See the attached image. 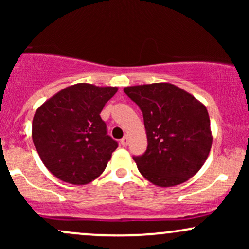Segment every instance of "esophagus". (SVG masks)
Listing matches in <instances>:
<instances>
[{
	"instance_id": "34e87169",
	"label": "esophagus",
	"mask_w": 249,
	"mask_h": 249,
	"mask_svg": "<svg viewBox=\"0 0 249 249\" xmlns=\"http://www.w3.org/2000/svg\"><path fill=\"white\" fill-rule=\"evenodd\" d=\"M121 144H122V146H127V144H128V138H127V136H125L124 138H122V141H121Z\"/></svg>"
}]
</instances>
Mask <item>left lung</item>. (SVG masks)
<instances>
[{
	"label": "left lung",
	"mask_w": 249,
	"mask_h": 249,
	"mask_svg": "<svg viewBox=\"0 0 249 249\" xmlns=\"http://www.w3.org/2000/svg\"><path fill=\"white\" fill-rule=\"evenodd\" d=\"M124 92L144 117L146 152L133 157L142 176L159 187H172L192 178L212 147L206 107L171 83L133 85L124 88Z\"/></svg>",
	"instance_id": "left-lung-1"
}]
</instances>
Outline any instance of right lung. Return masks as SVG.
<instances>
[{
	"instance_id": "obj_1",
	"label": "right lung",
	"mask_w": 249,
	"mask_h": 249,
	"mask_svg": "<svg viewBox=\"0 0 249 249\" xmlns=\"http://www.w3.org/2000/svg\"><path fill=\"white\" fill-rule=\"evenodd\" d=\"M117 87L78 83L58 91L36 110L33 142L44 166L62 181L85 185L98 178L118 147L102 121Z\"/></svg>"
}]
</instances>
